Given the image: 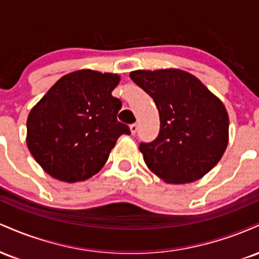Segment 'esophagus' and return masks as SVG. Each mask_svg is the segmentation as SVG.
Here are the masks:
<instances>
[{
    "mask_svg": "<svg viewBox=\"0 0 259 259\" xmlns=\"http://www.w3.org/2000/svg\"><path fill=\"white\" fill-rule=\"evenodd\" d=\"M130 132H132L133 135H135L136 132H138V125H136V124H132V125H130Z\"/></svg>",
    "mask_w": 259,
    "mask_h": 259,
    "instance_id": "esophagus-1",
    "label": "esophagus"
}]
</instances>
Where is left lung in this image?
I'll list each match as a JSON object with an SVG mask.
<instances>
[{
  "label": "left lung",
  "instance_id": "1",
  "mask_svg": "<svg viewBox=\"0 0 259 259\" xmlns=\"http://www.w3.org/2000/svg\"><path fill=\"white\" fill-rule=\"evenodd\" d=\"M130 78L152 97L159 113L158 136L139 146L147 167L167 183L201 179L228 146L229 118L222 101L180 69L135 70Z\"/></svg>",
  "mask_w": 259,
  "mask_h": 259
}]
</instances>
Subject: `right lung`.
<instances>
[{
	"label": "right lung",
	"mask_w": 259,
	"mask_h": 259,
	"mask_svg": "<svg viewBox=\"0 0 259 259\" xmlns=\"http://www.w3.org/2000/svg\"><path fill=\"white\" fill-rule=\"evenodd\" d=\"M117 74L76 70L62 76L29 113L26 145L56 179L74 183L105 165L118 138L130 134L117 119L121 108L112 91Z\"/></svg>",
	"instance_id": "obj_1"
}]
</instances>
